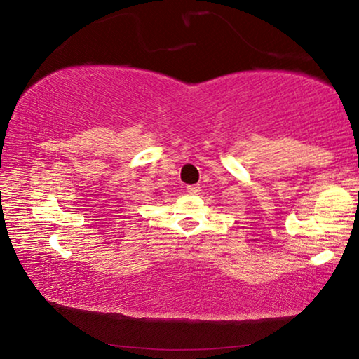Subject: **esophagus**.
Listing matches in <instances>:
<instances>
[{"label":"esophagus","mask_w":359,"mask_h":359,"mask_svg":"<svg viewBox=\"0 0 359 359\" xmlns=\"http://www.w3.org/2000/svg\"><path fill=\"white\" fill-rule=\"evenodd\" d=\"M187 191L194 196V194H199V191H201V190H199V185H188Z\"/></svg>","instance_id":"esophagus-1"}]
</instances>
